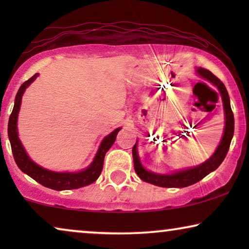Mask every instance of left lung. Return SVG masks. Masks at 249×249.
Returning <instances> with one entry per match:
<instances>
[{"label":"left lung","instance_id":"left-lung-1","mask_svg":"<svg viewBox=\"0 0 249 249\" xmlns=\"http://www.w3.org/2000/svg\"><path fill=\"white\" fill-rule=\"evenodd\" d=\"M196 73L200 78H204L211 84L217 88L219 93L222 98L223 110H224V130L222 138L219 146H217L215 152L213 153L210 159H207L202 164L193 166L189 169H182L178 171H173L171 173H156L148 171L142 164L141 159L138 155V141L132 147V158H134V166L135 171L137 173L139 178L142 181L152 183V185L164 187V188H183V187L194 185L198 182L204 177H206L209 173L213 172L214 170L219 168L221 163L223 162L226 158L228 151H229L231 139L233 137L234 131V119L233 113L230 107V98L228 94L227 88L224 86L222 81L219 78L214 76L211 71L204 69V68H196Z\"/></svg>","mask_w":249,"mask_h":249}]
</instances>
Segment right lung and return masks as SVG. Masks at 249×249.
I'll list each match as a JSON object with an SVG mask.
<instances>
[{"label":"right lung","instance_id":"1","mask_svg":"<svg viewBox=\"0 0 249 249\" xmlns=\"http://www.w3.org/2000/svg\"><path fill=\"white\" fill-rule=\"evenodd\" d=\"M38 74L39 73H35L32 78H29L28 80L25 81L20 86L18 93L16 95L15 107H13L12 113L9 119L8 136L10 144H11L13 158H15L17 165H18V168L23 173L28 175L35 181L43 185L44 187H47V188L54 190L77 189L90 185V183L96 181L98 177H100L102 170H103L105 154L111 148V146L114 144L118 132L120 131L121 128H117L111 134L105 136L101 142L100 147L97 149V153L95 155L93 162L86 169L81 170V171L56 172L38 165L27 154L25 147H23L21 142H20L18 134V114L20 111V107H21L23 93H25L27 87L38 77Z\"/></svg>","mask_w":249,"mask_h":249}]
</instances>
